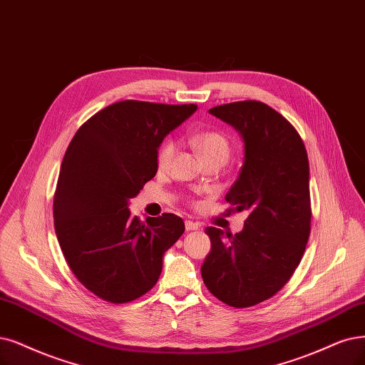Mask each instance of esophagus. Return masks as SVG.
Segmentation results:
<instances>
[{
  "mask_svg": "<svg viewBox=\"0 0 365 365\" xmlns=\"http://www.w3.org/2000/svg\"><path fill=\"white\" fill-rule=\"evenodd\" d=\"M198 224L197 222H194V221H190V220H187V221H185V228H186V230L187 232H192V230H198Z\"/></svg>",
  "mask_w": 365,
  "mask_h": 365,
  "instance_id": "34e87169",
  "label": "esophagus"
}]
</instances>
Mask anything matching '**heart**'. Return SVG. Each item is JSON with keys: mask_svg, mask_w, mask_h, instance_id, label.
Listing matches in <instances>:
<instances>
[{"mask_svg": "<svg viewBox=\"0 0 365 365\" xmlns=\"http://www.w3.org/2000/svg\"><path fill=\"white\" fill-rule=\"evenodd\" d=\"M194 141L206 160L224 159L227 162L228 156H230V152H232L230 141H228L225 135L221 132H217V130L201 132L197 135ZM174 155H175V141L168 138L158 148V155H156L158 167L162 170L168 168L174 159Z\"/></svg>", "mask_w": 365, "mask_h": 365, "instance_id": "heart-1", "label": "heart"}]
</instances>
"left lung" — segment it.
Returning <instances> with one entry per match:
<instances>
[{
    "instance_id": "1",
    "label": "left lung",
    "mask_w": 365,
    "mask_h": 365,
    "mask_svg": "<svg viewBox=\"0 0 365 365\" xmlns=\"http://www.w3.org/2000/svg\"><path fill=\"white\" fill-rule=\"evenodd\" d=\"M209 113L244 140V165L225 200L233 212L250 215L236 235L206 228L212 248L201 277L215 298L247 308L284 287L302 259L312 227L308 156L298 130L263 102H232Z\"/></svg>"
}]
</instances>
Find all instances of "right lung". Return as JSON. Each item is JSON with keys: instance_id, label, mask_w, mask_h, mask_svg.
Instances as JSON below:
<instances>
[{"instance_id": "right-lung-1", "label": "right lung", "mask_w": 365, "mask_h": 365, "mask_svg": "<svg viewBox=\"0 0 365 365\" xmlns=\"http://www.w3.org/2000/svg\"><path fill=\"white\" fill-rule=\"evenodd\" d=\"M195 110L121 101L90 117L67 147L53 225L76 279L106 302H130L150 290L165 251L185 232L174 213L145 222L130 217L129 200L155 178L160 143Z\"/></svg>"}]
</instances>
